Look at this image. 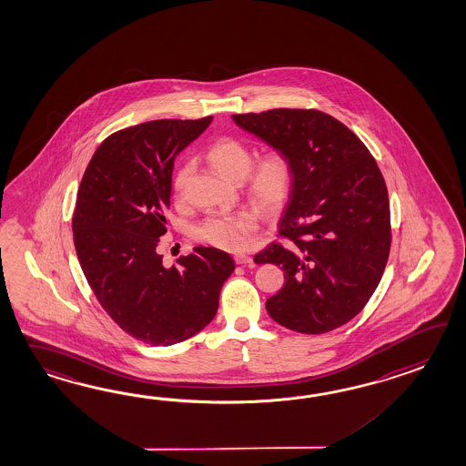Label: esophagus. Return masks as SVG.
I'll use <instances>...</instances> for the list:
<instances>
[{
  "label": "esophagus",
  "mask_w": 466,
  "mask_h": 466,
  "mask_svg": "<svg viewBox=\"0 0 466 466\" xmlns=\"http://www.w3.org/2000/svg\"><path fill=\"white\" fill-rule=\"evenodd\" d=\"M235 263H237V265H248V267H253V258L247 257V255H235Z\"/></svg>",
  "instance_id": "esophagus-1"
}]
</instances>
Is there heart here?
<instances>
[{
	"instance_id": "heart-1",
	"label": "heart",
	"mask_w": 466,
	"mask_h": 466,
	"mask_svg": "<svg viewBox=\"0 0 466 466\" xmlns=\"http://www.w3.org/2000/svg\"><path fill=\"white\" fill-rule=\"evenodd\" d=\"M206 157L218 173L229 181H245V191L253 205L265 213L280 211L292 193L293 167L290 159L280 151L265 154L251 166V151L247 144L235 137H219L211 142ZM193 174V164L186 163L174 176V193L185 195L186 186ZM258 219L249 213L213 215L196 228V238L228 251L247 248Z\"/></svg>"
}]
</instances>
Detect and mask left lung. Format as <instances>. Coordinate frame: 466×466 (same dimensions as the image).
<instances>
[{
    "label": "left lung",
    "mask_w": 466,
    "mask_h": 466,
    "mask_svg": "<svg viewBox=\"0 0 466 466\" xmlns=\"http://www.w3.org/2000/svg\"><path fill=\"white\" fill-rule=\"evenodd\" d=\"M290 159L292 193L279 233L255 263L279 265L285 283L267 300L275 322L324 334L347 324L378 289L390 248V198L368 147L320 110L273 108L231 116Z\"/></svg>",
    "instance_id": "8db88e82"
}]
</instances>
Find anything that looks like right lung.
<instances>
[{"label": "right lung", "instance_id": "add662e5", "mask_svg": "<svg viewBox=\"0 0 466 466\" xmlns=\"http://www.w3.org/2000/svg\"><path fill=\"white\" fill-rule=\"evenodd\" d=\"M211 120H151L114 132L76 193L72 229L88 285L124 332L151 346L201 332L235 270L227 251L211 247H196L177 267H164L156 251L167 231L174 159Z\"/></svg>", "mask_w": 466, "mask_h": 466}]
</instances>
